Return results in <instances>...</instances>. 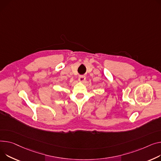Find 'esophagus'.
<instances>
[{
  "instance_id": "obj_1",
  "label": "esophagus",
  "mask_w": 161,
  "mask_h": 161,
  "mask_svg": "<svg viewBox=\"0 0 161 161\" xmlns=\"http://www.w3.org/2000/svg\"><path fill=\"white\" fill-rule=\"evenodd\" d=\"M85 79H86V77H85L84 75H81V76H80L78 78V80L80 82H83L85 80Z\"/></svg>"
}]
</instances>
